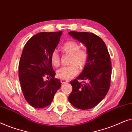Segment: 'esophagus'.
Instances as JSON below:
<instances>
[{
	"mask_svg": "<svg viewBox=\"0 0 132 132\" xmlns=\"http://www.w3.org/2000/svg\"><path fill=\"white\" fill-rule=\"evenodd\" d=\"M60 81H61V83L62 84H66V83L69 82V80H65V79H61Z\"/></svg>",
	"mask_w": 132,
	"mask_h": 132,
	"instance_id": "esophagus-1",
	"label": "esophagus"
}]
</instances>
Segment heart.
<instances>
[{
  "label": "heart",
  "instance_id": "heart-1",
  "mask_svg": "<svg viewBox=\"0 0 132 132\" xmlns=\"http://www.w3.org/2000/svg\"><path fill=\"white\" fill-rule=\"evenodd\" d=\"M61 49L64 53L71 56L70 64L71 65L64 67L57 70L56 75L62 79H70L73 78L79 73V67L80 69L86 66L88 60V52L85 49H80V45L75 41H68L65 43L61 47ZM52 64L55 67L60 65V57L56 50H54L50 56Z\"/></svg>",
  "mask_w": 132,
  "mask_h": 132
}]
</instances>
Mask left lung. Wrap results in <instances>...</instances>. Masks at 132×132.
I'll return each mask as SVG.
<instances>
[{
    "label": "left lung",
    "instance_id": "left-lung-1",
    "mask_svg": "<svg viewBox=\"0 0 132 132\" xmlns=\"http://www.w3.org/2000/svg\"><path fill=\"white\" fill-rule=\"evenodd\" d=\"M68 34L84 44L89 55L82 73L70 82L73 90L68 101L77 109H91L105 97L109 91L112 73L110 55L105 43L95 34L75 31ZM79 79L87 82H79Z\"/></svg>",
    "mask_w": 132,
    "mask_h": 132
}]
</instances>
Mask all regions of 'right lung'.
<instances>
[{
    "instance_id": "right-lung-1",
    "label": "right lung",
    "mask_w": 132,
    "mask_h": 132,
    "mask_svg": "<svg viewBox=\"0 0 132 132\" xmlns=\"http://www.w3.org/2000/svg\"><path fill=\"white\" fill-rule=\"evenodd\" d=\"M62 32H39L25 44L19 63V77L21 89L29 104L44 108L53 101L61 86L59 79L54 78L50 56L59 44ZM48 75L50 80L44 81Z\"/></svg>"
}]
</instances>
